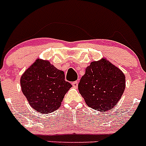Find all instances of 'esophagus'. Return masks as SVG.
Segmentation results:
<instances>
[{
	"label": "esophagus",
	"mask_w": 146,
	"mask_h": 146,
	"mask_svg": "<svg viewBox=\"0 0 146 146\" xmlns=\"http://www.w3.org/2000/svg\"><path fill=\"white\" fill-rule=\"evenodd\" d=\"M72 85L74 88H77V86H78V82L77 81H74V82H72Z\"/></svg>",
	"instance_id": "1"
}]
</instances>
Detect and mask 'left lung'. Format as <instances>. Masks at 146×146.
<instances>
[{
    "instance_id": "obj_1",
    "label": "left lung",
    "mask_w": 146,
    "mask_h": 146,
    "mask_svg": "<svg viewBox=\"0 0 146 146\" xmlns=\"http://www.w3.org/2000/svg\"><path fill=\"white\" fill-rule=\"evenodd\" d=\"M124 89L123 73L106 59L91 62L78 84L88 106L103 112L116 105Z\"/></svg>"
}]
</instances>
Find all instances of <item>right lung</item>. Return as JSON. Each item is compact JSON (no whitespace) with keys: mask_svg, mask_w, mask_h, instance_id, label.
Wrapping results in <instances>:
<instances>
[{"mask_svg":"<svg viewBox=\"0 0 146 146\" xmlns=\"http://www.w3.org/2000/svg\"><path fill=\"white\" fill-rule=\"evenodd\" d=\"M22 91L29 104L42 113H50L60 106L72 85L65 80L63 71L47 60L38 59L20 79Z\"/></svg>","mask_w":146,"mask_h":146,"instance_id":"add662e5","label":"right lung"}]
</instances>
